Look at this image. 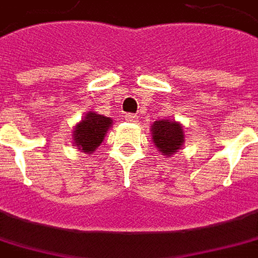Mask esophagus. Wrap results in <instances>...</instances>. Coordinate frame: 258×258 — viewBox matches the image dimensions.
<instances>
[{
	"label": "esophagus",
	"mask_w": 258,
	"mask_h": 258,
	"mask_svg": "<svg viewBox=\"0 0 258 258\" xmlns=\"http://www.w3.org/2000/svg\"><path fill=\"white\" fill-rule=\"evenodd\" d=\"M125 120L130 121V123H137V121H138V116H137V114H131V113H128V114H125Z\"/></svg>",
	"instance_id": "1"
}]
</instances>
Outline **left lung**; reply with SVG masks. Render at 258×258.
<instances>
[{
	"label": "left lung",
	"mask_w": 258,
	"mask_h": 258,
	"mask_svg": "<svg viewBox=\"0 0 258 258\" xmlns=\"http://www.w3.org/2000/svg\"><path fill=\"white\" fill-rule=\"evenodd\" d=\"M151 135L156 149L165 158H172L184 144V130L176 120H156L151 124Z\"/></svg>",
	"instance_id": "1"
}]
</instances>
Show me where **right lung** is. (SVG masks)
I'll return each mask as SVG.
<instances>
[{"instance_id":"add662e5","label":"right lung","mask_w":258,"mask_h":258,"mask_svg":"<svg viewBox=\"0 0 258 258\" xmlns=\"http://www.w3.org/2000/svg\"><path fill=\"white\" fill-rule=\"evenodd\" d=\"M111 125H113V120L110 117L102 116L95 111L86 113L84 118L74 127V145L81 152H85L88 155L93 154L103 142L104 137Z\"/></svg>"}]
</instances>
